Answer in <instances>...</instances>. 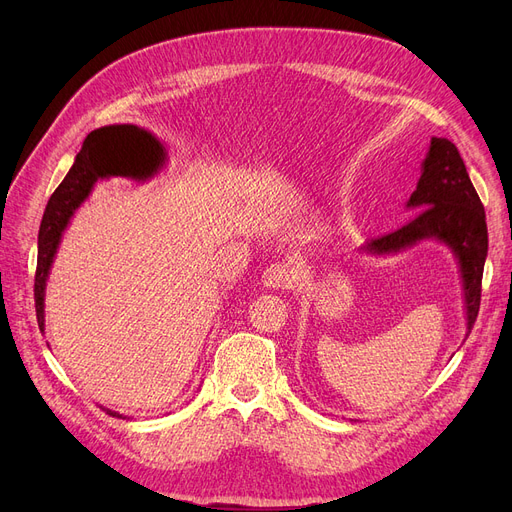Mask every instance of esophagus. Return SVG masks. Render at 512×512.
I'll return each mask as SVG.
<instances>
[{"label": "esophagus", "instance_id": "esophagus-1", "mask_svg": "<svg viewBox=\"0 0 512 512\" xmlns=\"http://www.w3.org/2000/svg\"><path fill=\"white\" fill-rule=\"evenodd\" d=\"M261 282L265 288L270 290H280V288H292V284L297 282V272L294 267H290L288 263H272L261 276Z\"/></svg>", "mask_w": 512, "mask_h": 512}]
</instances>
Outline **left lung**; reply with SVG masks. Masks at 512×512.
<instances>
[{
    "mask_svg": "<svg viewBox=\"0 0 512 512\" xmlns=\"http://www.w3.org/2000/svg\"><path fill=\"white\" fill-rule=\"evenodd\" d=\"M407 209L417 211L409 224L369 240L361 247V253L371 257L396 255L421 240H438L446 245L459 263L469 336L479 313L483 263L488 257V226L465 161L448 139L432 137Z\"/></svg>",
    "mask_w": 512,
    "mask_h": 512,
    "instance_id": "8db88e82",
    "label": "left lung"
}]
</instances>
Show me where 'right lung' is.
I'll return each mask as SVG.
<instances>
[{
	"label": "right lung",
	"instance_id": "add662e5",
	"mask_svg": "<svg viewBox=\"0 0 512 512\" xmlns=\"http://www.w3.org/2000/svg\"><path fill=\"white\" fill-rule=\"evenodd\" d=\"M161 155H164V147L159 145L153 134L134 124L101 126L85 139L70 172L56 188V193L51 195L39 228L35 309L41 332H45V286L49 270L76 209L87 201L99 178H149L157 172ZM107 413L122 417L110 409Z\"/></svg>",
	"mask_w": 512,
	"mask_h": 512
}]
</instances>
